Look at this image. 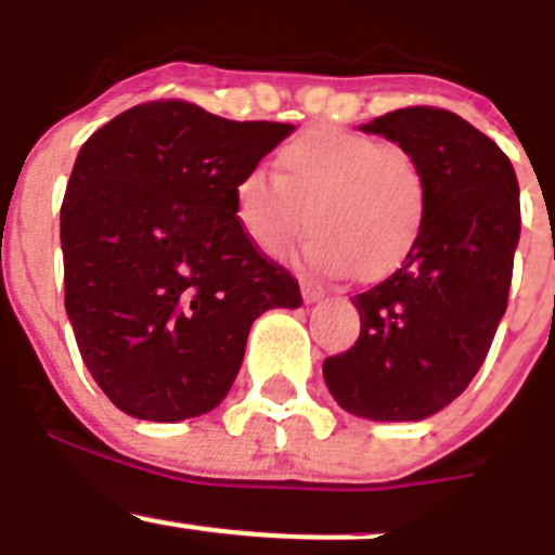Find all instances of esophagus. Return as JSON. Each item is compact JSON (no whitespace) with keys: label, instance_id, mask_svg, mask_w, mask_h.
<instances>
[{"label":"esophagus","instance_id":"obj_1","mask_svg":"<svg viewBox=\"0 0 555 555\" xmlns=\"http://www.w3.org/2000/svg\"><path fill=\"white\" fill-rule=\"evenodd\" d=\"M301 293H304V301L307 304H318L326 298V293H323L321 287H314V284H307V282L301 284Z\"/></svg>","mask_w":555,"mask_h":555}]
</instances>
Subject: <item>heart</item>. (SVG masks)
I'll return each instance as SVG.
<instances>
[{"label":"heart","instance_id":"heart-1","mask_svg":"<svg viewBox=\"0 0 555 555\" xmlns=\"http://www.w3.org/2000/svg\"><path fill=\"white\" fill-rule=\"evenodd\" d=\"M428 184L401 146L348 129H309L276 152V177L251 168L234 184V218L268 257L307 229L301 266L362 282L396 273L426 223Z\"/></svg>","mask_w":555,"mask_h":555}]
</instances>
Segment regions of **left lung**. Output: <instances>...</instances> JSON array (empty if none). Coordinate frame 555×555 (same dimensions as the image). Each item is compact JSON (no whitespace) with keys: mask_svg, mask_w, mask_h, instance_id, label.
Listing matches in <instances>:
<instances>
[{"mask_svg":"<svg viewBox=\"0 0 555 555\" xmlns=\"http://www.w3.org/2000/svg\"><path fill=\"white\" fill-rule=\"evenodd\" d=\"M362 129L421 163L426 223L406 262L353 298L359 339L323 362V378L357 417L423 421L487 359L512 287L520 188L498 143L451 109H392Z\"/></svg>","mask_w":555,"mask_h":555,"instance_id":"1","label":"left lung"}]
</instances>
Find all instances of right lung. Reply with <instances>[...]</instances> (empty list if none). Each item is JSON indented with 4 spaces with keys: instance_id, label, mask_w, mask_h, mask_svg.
Masks as SVG:
<instances>
[{
    "instance_id": "1",
    "label": "right lung",
    "mask_w": 555,
    "mask_h": 555,
    "mask_svg": "<svg viewBox=\"0 0 555 555\" xmlns=\"http://www.w3.org/2000/svg\"><path fill=\"white\" fill-rule=\"evenodd\" d=\"M293 124L138 104L85 141L60 207L66 312L121 412L177 423L216 409L251 323L301 307L296 276L234 218V184Z\"/></svg>"
}]
</instances>
